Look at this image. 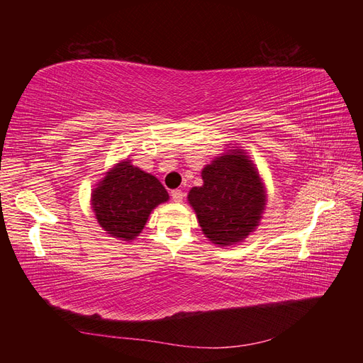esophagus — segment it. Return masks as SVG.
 I'll list each match as a JSON object with an SVG mask.
<instances>
[{
    "instance_id": "obj_1",
    "label": "esophagus",
    "mask_w": 363,
    "mask_h": 363,
    "mask_svg": "<svg viewBox=\"0 0 363 363\" xmlns=\"http://www.w3.org/2000/svg\"><path fill=\"white\" fill-rule=\"evenodd\" d=\"M171 196H172V200H174L175 203H180V201H183V199H184V192H183L182 189H174V191L171 192Z\"/></svg>"
}]
</instances>
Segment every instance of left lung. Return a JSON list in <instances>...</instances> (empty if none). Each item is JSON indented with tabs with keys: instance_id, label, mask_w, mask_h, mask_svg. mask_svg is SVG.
<instances>
[{
	"instance_id": "1",
	"label": "left lung",
	"mask_w": 363,
	"mask_h": 363,
	"mask_svg": "<svg viewBox=\"0 0 363 363\" xmlns=\"http://www.w3.org/2000/svg\"><path fill=\"white\" fill-rule=\"evenodd\" d=\"M204 184L188 199L203 233L213 244L230 245L247 238L259 224L265 191L259 174L242 151L216 157L203 169Z\"/></svg>"
}]
</instances>
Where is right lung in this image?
<instances>
[{
    "mask_svg": "<svg viewBox=\"0 0 363 363\" xmlns=\"http://www.w3.org/2000/svg\"><path fill=\"white\" fill-rule=\"evenodd\" d=\"M167 200L168 192L155 175L121 162L94 191L92 207L108 235L131 240L142 232L152 208Z\"/></svg>",
    "mask_w": 363,
    "mask_h": 363,
    "instance_id": "obj_1",
    "label": "right lung"
}]
</instances>
